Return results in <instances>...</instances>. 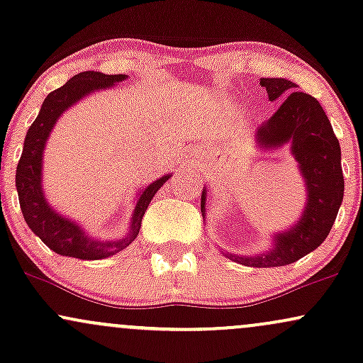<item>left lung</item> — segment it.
<instances>
[{"label":"left lung","instance_id":"8db88e82","mask_svg":"<svg viewBox=\"0 0 363 363\" xmlns=\"http://www.w3.org/2000/svg\"><path fill=\"white\" fill-rule=\"evenodd\" d=\"M259 83L268 91L272 102L286 94L289 97L281 102L272 118L257 128V148L272 150L290 143L306 181L307 203L301 220L290 230L274 235V245L268 254L227 256L244 266L273 268L298 261L324 242L343 201L345 181L340 141L320 104L312 95L295 90L297 85L285 78H261ZM205 201L206 191L203 189V216L206 211Z\"/></svg>","mask_w":363,"mask_h":363}]
</instances>
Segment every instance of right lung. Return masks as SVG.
<instances>
[{
	"mask_svg": "<svg viewBox=\"0 0 363 363\" xmlns=\"http://www.w3.org/2000/svg\"><path fill=\"white\" fill-rule=\"evenodd\" d=\"M126 80V74H106L101 72H85L69 78L61 89L51 91L44 99L39 116L25 136L23 152L16 167V191H18L20 208L25 222L43 242L61 256L78 257V259H104L112 254L123 251L138 235L141 220L155 193L169 181L170 174L157 179L138 194L135 211L128 234L119 240H97L82 230L80 225L65 218L52 210L43 191V153L45 141L51 135L54 124L66 109L77 104L82 97L109 89L116 83Z\"/></svg>",
	"mask_w": 363,
	"mask_h": 363,
	"instance_id": "obj_1",
	"label": "right lung"
}]
</instances>
